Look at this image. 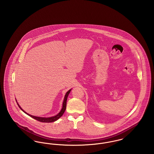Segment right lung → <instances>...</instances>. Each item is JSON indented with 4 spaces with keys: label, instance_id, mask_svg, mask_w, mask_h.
Segmentation results:
<instances>
[{
    "label": "right lung",
    "instance_id": "add662e5",
    "mask_svg": "<svg viewBox=\"0 0 154 154\" xmlns=\"http://www.w3.org/2000/svg\"><path fill=\"white\" fill-rule=\"evenodd\" d=\"M72 89H70L67 92H66L65 96V97H64V100H63V104H62V108L61 110L60 111V112H59L58 114L55 116H53V117H36V116H32L29 114L27 113L26 112H25L24 110L22 109V108L20 107V106L19 105V104L17 103V100L16 102L17 103V104L18 106V107L20 108V109L22 110V111H23L25 114H26L28 116H30V117L33 118L34 119H35L37 121H38L40 122H55L57 120H58L59 118L61 117L62 116V115L63 114V113L65 112V110H66V101H67V97L69 94H70V91H71Z\"/></svg>",
    "mask_w": 154,
    "mask_h": 154
}]
</instances>
